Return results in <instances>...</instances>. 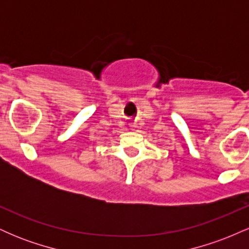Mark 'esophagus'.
<instances>
[{"label":"esophagus","instance_id":"esophagus-1","mask_svg":"<svg viewBox=\"0 0 249 249\" xmlns=\"http://www.w3.org/2000/svg\"><path fill=\"white\" fill-rule=\"evenodd\" d=\"M128 126H130V128H131V130H133V128H134V127H136V126H137V125H136V123L131 122V123H130V124H128Z\"/></svg>","mask_w":249,"mask_h":249}]
</instances>
